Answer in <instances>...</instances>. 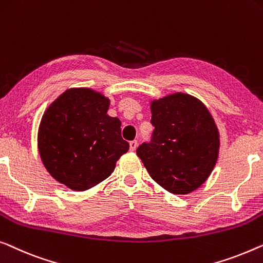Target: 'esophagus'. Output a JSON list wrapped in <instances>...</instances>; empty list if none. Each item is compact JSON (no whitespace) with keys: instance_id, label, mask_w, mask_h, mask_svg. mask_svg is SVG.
<instances>
[{"instance_id":"1","label":"esophagus","mask_w":263,"mask_h":263,"mask_svg":"<svg viewBox=\"0 0 263 263\" xmlns=\"http://www.w3.org/2000/svg\"><path fill=\"white\" fill-rule=\"evenodd\" d=\"M129 147H130V151L134 152L136 149V147H138V141L136 140H133L129 142Z\"/></svg>"}]
</instances>
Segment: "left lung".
<instances>
[{
    "mask_svg": "<svg viewBox=\"0 0 263 263\" xmlns=\"http://www.w3.org/2000/svg\"><path fill=\"white\" fill-rule=\"evenodd\" d=\"M154 132L136 154L155 182L187 195L206 181L219 154V132L201 101L176 92L151 102Z\"/></svg>",
    "mask_w": 263,
    "mask_h": 263,
    "instance_id": "left-lung-1",
    "label": "left lung"
}]
</instances>
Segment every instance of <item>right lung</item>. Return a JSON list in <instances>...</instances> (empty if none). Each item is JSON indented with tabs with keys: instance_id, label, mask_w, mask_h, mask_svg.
<instances>
[{
	"instance_id": "1",
	"label": "right lung",
	"mask_w": 263,
	"mask_h": 263,
	"mask_svg": "<svg viewBox=\"0 0 263 263\" xmlns=\"http://www.w3.org/2000/svg\"><path fill=\"white\" fill-rule=\"evenodd\" d=\"M110 100L89 87H72L49 104L37 130L47 172L73 191L105 180L129 149L121 121L109 116Z\"/></svg>"
}]
</instances>
